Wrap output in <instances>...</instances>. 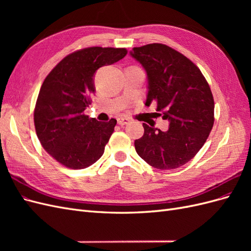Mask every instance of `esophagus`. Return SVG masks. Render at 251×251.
<instances>
[{"label":"esophagus","instance_id":"obj_1","mask_svg":"<svg viewBox=\"0 0 251 251\" xmlns=\"http://www.w3.org/2000/svg\"><path fill=\"white\" fill-rule=\"evenodd\" d=\"M130 118L127 117H120L117 119V124L120 125V126H125V125H127L128 123H130Z\"/></svg>","mask_w":251,"mask_h":251}]
</instances>
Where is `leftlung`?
Instances as JSON below:
<instances>
[{
	"instance_id": "8db88e82",
	"label": "left lung",
	"mask_w": 251,
	"mask_h": 251,
	"mask_svg": "<svg viewBox=\"0 0 251 251\" xmlns=\"http://www.w3.org/2000/svg\"><path fill=\"white\" fill-rule=\"evenodd\" d=\"M130 55L147 72L146 105L155 100L156 110L170 123L165 132L143 124L144 134L135 140V150L155 169H177L198 153L214 126L210 88L192 60L166 45L136 47Z\"/></svg>"
}]
</instances>
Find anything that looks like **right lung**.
<instances>
[{
    "label": "right lung",
    "instance_id": "1",
    "mask_svg": "<svg viewBox=\"0 0 251 251\" xmlns=\"http://www.w3.org/2000/svg\"><path fill=\"white\" fill-rule=\"evenodd\" d=\"M126 52L102 47L75 51L45 78L34 110L35 131L45 151L66 168L86 169L102 156L117 121H98L83 111L95 92L96 71L118 62Z\"/></svg>",
    "mask_w": 251,
    "mask_h": 251
}]
</instances>
